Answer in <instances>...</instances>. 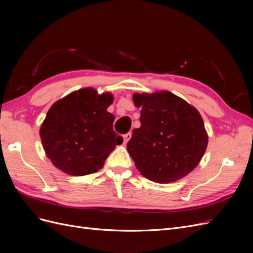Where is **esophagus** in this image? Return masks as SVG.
I'll use <instances>...</instances> for the list:
<instances>
[{"label":"esophagus","instance_id":"34e87169","mask_svg":"<svg viewBox=\"0 0 253 253\" xmlns=\"http://www.w3.org/2000/svg\"><path fill=\"white\" fill-rule=\"evenodd\" d=\"M131 136H132V133H131V132H128L127 134L124 135V142L126 143L129 139H131Z\"/></svg>","mask_w":253,"mask_h":253}]
</instances>
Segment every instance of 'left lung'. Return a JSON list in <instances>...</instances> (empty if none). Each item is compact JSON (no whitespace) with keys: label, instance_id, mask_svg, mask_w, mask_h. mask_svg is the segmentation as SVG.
<instances>
[{"label":"left lung","instance_id":"left-lung-1","mask_svg":"<svg viewBox=\"0 0 253 253\" xmlns=\"http://www.w3.org/2000/svg\"><path fill=\"white\" fill-rule=\"evenodd\" d=\"M140 127L126 149L140 174L154 182L169 183L192 172L202 160L208 134L193 105L169 90L135 93Z\"/></svg>","mask_w":253,"mask_h":253}]
</instances>
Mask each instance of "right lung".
Here are the masks:
<instances>
[{
	"instance_id": "obj_1",
	"label": "right lung",
	"mask_w": 253,
	"mask_h": 253,
	"mask_svg": "<svg viewBox=\"0 0 253 253\" xmlns=\"http://www.w3.org/2000/svg\"><path fill=\"white\" fill-rule=\"evenodd\" d=\"M114 97L85 87L53 103L40 127L47 158L57 169L73 176L97 172L122 137L113 129L114 115L108 112Z\"/></svg>"
}]
</instances>
